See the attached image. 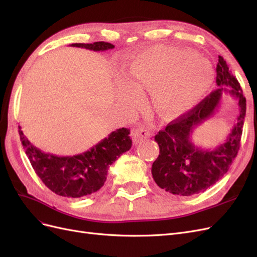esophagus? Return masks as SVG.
<instances>
[{
	"label": "esophagus",
	"instance_id": "esophagus-1",
	"mask_svg": "<svg viewBox=\"0 0 257 257\" xmlns=\"http://www.w3.org/2000/svg\"><path fill=\"white\" fill-rule=\"evenodd\" d=\"M152 136V132L150 128L148 127H144V126H139L136 127L134 130V133H133V137H134V141L136 143H139L144 141V139H147Z\"/></svg>",
	"mask_w": 257,
	"mask_h": 257
}]
</instances>
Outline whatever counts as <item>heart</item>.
I'll list each match as a JSON object with an SVG mask.
<instances>
[{"label":"heart","mask_w":257,"mask_h":257,"mask_svg":"<svg viewBox=\"0 0 257 257\" xmlns=\"http://www.w3.org/2000/svg\"><path fill=\"white\" fill-rule=\"evenodd\" d=\"M131 79L116 82V95L124 106L135 105L143 89L153 90L154 102L168 114L191 109L212 87L214 71L210 62L193 52L158 45L138 53L130 64Z\"/></svg>","instance_id":"heart-1"}]
</instances>
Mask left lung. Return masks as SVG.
<instances>
[{"label": "left lung", "mask_w": 257, "mask_h": 257, "mask_svg": "<svg viewBox=\"0 0 257 257\" xmlns=\"http://www.w3.org/2000/svg\"><path fill=\"white\" fill-rule=\"evenodd\" d=\"M217 88L165 130L155 135L160 154L153 162L151 173L161 189L179 196H191L205 192L227 173L237 157L245 116V97L238 80L221 56L216 65ZM236 99L239 115L227 141L214 150H204L191 142L194 128L211 117L218 109L222 94Z\"/></svg>", "instance_id": "left-lung-1"}]
</instances>
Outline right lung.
I'll list each match as a JSON object with an SVG mask.
<instances>
[{"instance_id":"obj_1","label":"right lung","mask_w":257,"mask_h":257,"mask_svg":"<svg viewBox=\"0 0 257 257\" xmlns=\"http://www.w3.org/2000/svg\"><path fill=\"white\" fill-rule=\"evenodd\" d=\"M69 46L93 51L114 48L112 44L105 42ZM19 135L31 165L45 185L57 195L73 198L97 192L106 181L109 166L132 147L130 130L125 127L111 132L90 150L73 157L45 153L30 143L20 126Z\"/></svg>"}]
</instances>
